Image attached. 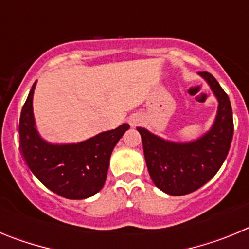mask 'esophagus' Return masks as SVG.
Instances as JSON below:
<instances>
[{
    "mask_svg": "<svg viewBox=\"0 0 249 249\" xmlns=\"http://www.w3.org/2000/svg\"><path fill=\"white\" fill-rule=\"evenodd\" d=\"M128 122L132 127H136V126H138L141 122H142V117H141V114H138V113L132 114V116H129Z\"/></svg>",
    "mask_w": 249,
    "mask_h": 249,
    "instance_id": "obj_1",
    "label": "esophagus"
}]
</instances>
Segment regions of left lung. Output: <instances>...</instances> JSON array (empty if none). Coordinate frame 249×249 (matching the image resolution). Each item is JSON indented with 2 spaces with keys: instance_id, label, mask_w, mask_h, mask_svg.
<instances>
[{
  "instance_id": "obj_1",
  "label": "left lung",
  "mask_w": 249,
  "mask_h": 249,
  "mask_svg": "<svg viewBox=\"0 0 249 249\" xmlns=\"http://www.w3.org/2000/svg\"><path fill=\"white\" fill-rule=\"evenodd\" d=\"M208 83L218 108L214 122L201 137L190 142H173L137 127L152 181L171 196H183L201 188L223 164L233 137V116L230 98L214 77L198 72Z\"/></svg>"
}]
</instances>
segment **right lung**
Instances as JSON below:
<instances>
[{
	"label": "right lung",
	"mask_w": 249,
	"mask_h": 249,
	"mask_svg": "<svg viewBox=\"0 0 249 249\" xmlns=\"http://www.w3.org/2000/svg\"><path fill=\"white\" fill-rule=\"evenodd\" d=\"M31 89L19 117V146L31 172L48 190L68 199H85L102 190L114 146L129 124L101 132L77 143H51L39 136Z\"/></svg>",
	"instance_id": "obj_1"
}]
</instances>
